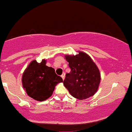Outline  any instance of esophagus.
<instances>
[{
    "instance_id": "esophagus-1",
    "label": "esophagus",
    "mask_w": 132,
    "mask_h": 132,
    "mask_svg": "<svg viewBox=\"0 0 132 132\" xmlns=\"http://www.w3.org/2000/svg\"><path fill=\"white\" fill-rule=\"evenodd\" d=\"M61 77H62V80H64V78H65V73H63L61 75Z\"/></svg>"
}]
</instances>
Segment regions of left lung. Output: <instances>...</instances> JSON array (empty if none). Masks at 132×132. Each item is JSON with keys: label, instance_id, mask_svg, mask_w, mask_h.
Instances as JSON below:
<instances>
[{"label": "left lung", "instance_id": "1", "mask_svg": "<svg viewBox=\"0 0 132 132\" xmlns=\"http://www.w3.org/2000/svg\"><path fill=\"white\" fill-rule=\"evenodd\" d=\"M70 73H66L64 87L76 99L82 100L96 93L101 81L98 68L87 54L79 52L76 55H66Z\"/></svg>", "mask_w": 132, "mask_h": 132}]
</instances>
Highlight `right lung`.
I'll list each match as a JSON object with an SVG mask.
<instances>
[{
  "instance_id": "add662e5",
  "label": "right lung",
  "mask_w": 132,
  "mask_h": 132,
  "mask_svg": "<svg viewBox=\"0 0 132 132\" xmlns=\"http://www.w3.org/2000/svg\"><path fill=\"white\" fill-rule=\"evenodd\" d=\"M46 61L41 62L35 60L30 63L23 73L22 83L28 95L36 101H43L52 95L55 86L63 80L55 73L53 68L45 65Z\"/></svg>"
}]
</instances>
